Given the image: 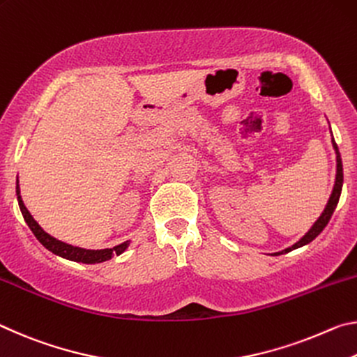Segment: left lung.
I'll return each instance as SVG.
<instances>
[{
    "label": "left lung",
    "mask_w": 357,
    "mask_h": 357,
    "mask_svg": "<svg viewBox=\"0 0 357 357\" xmlns=\"http://www.w3.org/2000/svg\"><path fill=\"white\" fill-rule=\"evenodd\" d=\"M332 134V131H331ZM332 147H334L335 151V158H337V174H335V183H334V188H332L331 192V197L329 201H327L326 207L323 210V213L319 215V218L314 221L313 226L308 229L303 236L297 241L294 245H291V247L284 248L282 251H277V253H273V256H278V255H284V253H289V251H293L296 248H301L303 245L310 243L312 241H314L321 232H323L324 227L329 223V220L332 217V213H334V210L338 204V199H340V195H342V186H343V165H342V156H340V151H338V147L335 144V139L332 136Z\"/></svg>",
    "instance_id": "left-lung-1"
}]
</instances>
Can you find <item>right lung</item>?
<instances>
[{
	"label": "right lung",
	"instance_id": "right-lung-1",
	"mask_svg": "<svg viewBox=\"0 0 357 357\" xmlns=\"http://www.w3.org/2000/svg\"><path fill=\"white\" fill-rule=\"evenodd\" d=\"M15 192H17V201H19V207L20 212L23 215V220L30 227L31 232L36 236L38 241L44 245V247L52 251V253L60 256V258L74 261V262H84V264H98V262H104L112 259L114 256L125 253L130 247L131 241H126L120 245H115L114 248H104V250H86V248H80V247H74V245H69L66 242H61L55 238L54 236H50L49 232H45L43 227L39 226L36 220L33 218V215L28 212V208L23 204V199L20 196V185H19V175H17V183H15Z\"/></svg>",
	"mask_w": 357,
	"mask_h": 357
}]
</instances>
